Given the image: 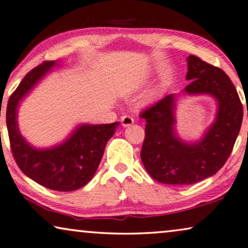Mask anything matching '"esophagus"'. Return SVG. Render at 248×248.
Segmentation results:
<instances>
[{"mask_svg": "<svg viewBox=\"0 0 248 248\" xmlns=\"http://www.w3.org/2000/svg\"><path fill=\"white\" fill-rule=\"evenodd\" d=\"M134 118L130 117V115H124V117H121V124L124 127L131 126L134 124Z\"/></svg>", "mask_w": 248, "mask_h": 248, "instance_id": "34e87169", "label": "esophagus"}]
</instances>
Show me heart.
I'll list each match as a JSON object with an SVG mask.
<instances>
[{
  "label": "heart",
  "mask_w": 248,
  "mask_h": 248,
  "mask_svg": "<svg viewBox=\"0 0 248 248\" xmlns=\"http://www.w3.org/2000/svg\"><path fill=\"white\" fill-rule=\"evenodd\" d=\"M153 94H154V93H153Z\"/></svg>",
  "instance_id": "1"
}]
</instances>
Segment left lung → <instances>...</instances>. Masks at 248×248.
Returning a JSON list of instances; mask_svg holds the SVG:
<instances>
[{"mask_svg":"<svg viewBox=\"0 0 248 248\" xmlns=\"http://www.w3.org/2000/svg\"><path fill=\"white\" fill-rule=\"evenodd\" d=\"M187 69L190 82L181 94L210 95L217 107L213 124L199 140H183L177 134L176 102L180 94L167 95L140 114L146 121L140 152L145 169L158 183L178 186L216 174L232 153L243 121L242 102L224 71L195 55L187 58Z\"/></svg>","mask_w":248,"mask_h":248,"instance_id":"obj_1","label":"left lung"}]
</instances>
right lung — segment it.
<instances>
[{"label": "right lung", "mask_w": 248, "mask_h": 248, "mask_svg": "<svg viewBox=\"0 0 248 248\" xmlns=\"http://www.w3.org/2000/svg\"><path fill=\"white\" fill-rule=\"evenodd\" d=\"M57 65L58 61L43 62L25 76L9 98L6 127L12 154L26 176L48 189L71 191L84 187L94 177L105 145L120 122L79 124L68 138L52 147L37 148L29 144L19 130L18 108L32 88Z\"/></svg>", "instance_id": "1"}]
</instances>
